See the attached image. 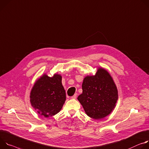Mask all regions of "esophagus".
Wrapping results in <instances>:
<instances>
[{
  "label": "esophagus",
  "instance_id": "34e87169",
  "mask_svg": "<svg viewBox=\"0 0 149 149\" xmlns=\"http://www.w3.org/2000/svg\"><path fill=\"white\" fill-rule=\"evenodd\" d=\"M76 97H77V94H76V93H75L73 96H72V99H76Z\"/></svg>",
  "mask_w": 149,
  "mask_h": 149
}]
</instances>
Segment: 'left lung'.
I'll return each instance as SVG.
<instances>
[{
    "label": "left lung",
    "instance_id": "left-lung-1",
    "mask_svg": "<svg viewBox=\"0 0 149 149\" xmlns=\"http://www.w3.org/2000/svg\"><path fill=\"white\" fill-rule=\"evenodd\" d=\"M82 90L77 100L91 118H104L116 106L118 96L117 86L111 75L103 68H99L95 75L84 78Z\"/></svg>",
    "mask_w": 149,
    "mask_h": 149
}]
</instances>
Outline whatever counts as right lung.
I'll return each mask as SVG.
<instances>
[{"label":"right lung","mask_w":149,"mask_h":149,"mask_svg":"<svg viewBox=\"0 0 149 149\" xmlns=\"http://www.w3.org/2000/svg\"><path fill=\"white\" fill-rule=\"evenodd\" d=\"M61 76L50 77L44 74L36 81L30 93L32 107L41 115L47 118L60 112L65 101V92Z\"/></svg>","instance_id":"add662e5"}]
</instances>
